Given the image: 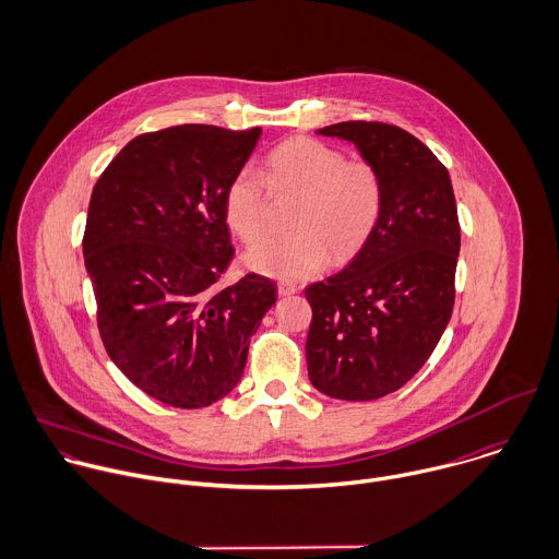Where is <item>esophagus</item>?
I'll return each instance as SVG.
<instances>
[{
    "label": "esophagus",
    "mask_w": 559,
    "mask_h": 559,
    "mask_svg": "<svg viewBox=\"0 0 559 559\" xmlns=\"http://www.w3.org/2000/svg\"><path fill=\"white\" fill-rule=\"evenodd\" d=\"M276 289H278V296H292V294L298 292V285L292 283V281H281Z\"/></svg>",
    "instance_id": "esophagus-1"
}]
</instances>
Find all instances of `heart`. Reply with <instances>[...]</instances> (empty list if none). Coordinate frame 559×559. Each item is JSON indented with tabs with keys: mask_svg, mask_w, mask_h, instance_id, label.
Masks as SVG:
<instances>
[{
	"mask_svg": "<svg viewBox=\"0 0 559 559\" xmlns=\"http://www.w3.org/2000/svg\"><path fill=\"white\" fill-rule=\"evenodd\" d=\"M296 198L287 226L292 233L270 237L246 252V265L276 278H305L331 261L353 257L374 233L383 211V180L364 158L324 141L296 136L276 145L261 176L243 167L226 189V222L246 243L267 228V192Z\"/></svg>",
	"mask_w": 559,
	"mask_h": 559,
	"instance_id": "b5f03b06",
	"label": "heart"
}]
</instances>
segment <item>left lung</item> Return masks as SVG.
I'll return each mask as SVG.
<instances>
[{"label": "left lung", "mask_w": 559, "mask_h": 559, "mask_svg": "<svg viewBox=\"0 0 559 559\" xmlns=\"http://www.w3.org/2000/svg\"><path fill=\"white\" fill-rule=\"evenodd\" d=\"M383 180V211L353 261L305 289L313 318L307 368L316 390L374 401L401 390L436 350L455 305L462 228L449 169L407 130L342 121Z\"/></svg>", "instance_id": "left-lung-1"}]
</instances>
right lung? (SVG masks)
Here are the masks:
<instances>
[{
	"label": "right lung",
	"mask_w": 559,
	"mask_h": 559,
	"mask_svg": "<svg viewBox=\"0 0 559 559\" xmlns=\"http://www.w3.org/2000/svg\"><path fill=\"white\" fill-rule=\"evenodd\" d=\"M261 128L185 123L134 136L97 178L82 237L97 329L112 364L147 396L180 409L224 399L276 302L246 274L222 287L235 248L226 189Z\"/></svg>",
	"instance_id": "obj_1"
}]
</instances>
